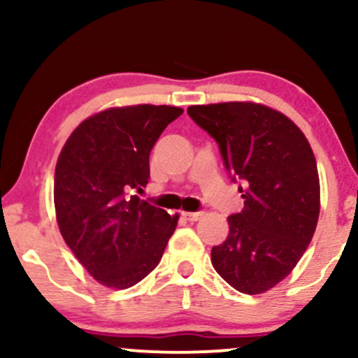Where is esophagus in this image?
Here are the masks:
<instances>
[{"mask_svg":"<svg viewBox=\"0 0 358 358\" xmlns=\"http://www.w3.org/2000/svg\"><path fill=\"white\" fill-rule=\"evenodd\" d=\"M182 215H183L187 220L196 222V220L200 219V217L203 215V212H182Z\"/></svg>","mask_w":358,"mask_h":358,"instance_id":"34e87169","label":"esophagus"}]
</instances>
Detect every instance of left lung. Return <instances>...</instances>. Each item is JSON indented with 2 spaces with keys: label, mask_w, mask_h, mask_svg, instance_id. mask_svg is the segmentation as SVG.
Segmentation results:
<instances>
[{
  "label": "left lung",
  "mask_w": 358,
  "mask_h": 358,
  "mask_svg": "<svg viewBox=\"0 0 358 358\" xmlns=\"http://www.w3.org/2000/svg\"><path fill=\"white\" fill-rule=\"evenodd\" d=\"M188 116L219 145L224 166L242 183L241 213L212 248V264L237 291L261 294L293 271L320 215L316 159L301 129L254 102L190 106Z\"/></svg>",
  "instance_id": "obj_1"
}]
</instances>
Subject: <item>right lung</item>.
Wrapping results in <instances>:
<instances>
[{
    "label": "right lung",
    "instance_id": "add662e5",
    "mask_svg": "<svg viewBox=\"0 0 358 358\" xmlns=\"http://www.w3.org/2000/svg\"><path fill=\"white\" fill-rule=\"evenodd\" d=\"M183 109L110 108L82 121L55 166L57 222L64 241L101 285L126 289L158 266L178 215L145 202L150 153Z\"/></svg>",
    "mask_w": 358,
    "mask_h": 358
}]
</instances>
